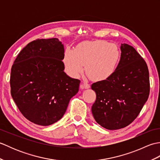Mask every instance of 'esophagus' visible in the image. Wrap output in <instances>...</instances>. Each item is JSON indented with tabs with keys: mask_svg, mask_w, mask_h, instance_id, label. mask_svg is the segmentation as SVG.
<instances>
[{
	"mask_svg": "<svg viewBox=\"0 0 160 160\" xmlns=\"http://www.w3.org/2000/svg\"><path fill=\"white\" fill-rule=\"evenodd\" d=\"M80 88L81 89H89L90 84L87 83V82H82L80 84Z\"/></svg>",
	"mask_w": 160,
	"mask_h": 160,
	"instance_id": "34e87169",
	"label": "esophagus"
}]
</instances>
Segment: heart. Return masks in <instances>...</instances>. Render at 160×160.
<instances>
[{"label":"heart","instance_id":"b5f03b06","mask_svg":"<svg viewBox=\"0 0 160 160\" xmlns=\"http://www.w3.org/2000/svg\"><path fill=\"white\" fill-rule=\"evenodd\" d=\"M119 60L120 52L114 43L97 40L80 44L75 50L67 49L64 64L66 72L71 77L79 76L84 65L91 80L102 81L113 75Z\"/></svg>","mask_w":160,"mask_h":160}]
</instances>
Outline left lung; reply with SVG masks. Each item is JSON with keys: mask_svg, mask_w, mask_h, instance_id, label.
<instances>
[{"mask_svg": "<svg viewBox=\"0 0 160 160\" xmlns=\"http://www.w3.org/2000/svg\"><path fill=\"white\" fill-rule=\"evenodd\" d=\"M121 57L113 75L95 82L96 100L91 107L95 120L108 130L127 127L140 113L150 91L147 64L127 44L120 46Z\"/></svg>", "mask_w": 160, "mask_h": 160, "instance_id": "left-lung-1", "label": "left lung"}]
</instances>
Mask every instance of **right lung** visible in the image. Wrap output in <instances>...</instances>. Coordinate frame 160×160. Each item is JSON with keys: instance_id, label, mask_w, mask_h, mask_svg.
Segmentation results:
<instances>
[{"instance_id": "obj_1", "label": "right lung", "mask_w": 160, "mask_h": 160, "mask_svg": "<svg viewBox=\"0 0 160 160\" xmlns=\"http://www.w3.org/2000/svg\"><path fill=\"white\" fill-rule=\"evenodd\" d=\"M64 45L58 38L38 39L21 50L11 70L13 101L28 120L49 126L62 118L80 81L64 71Z\"/></svg>"}]
</instances>
